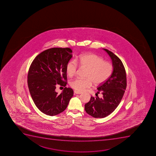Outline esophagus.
I'll return each instance as SVG.
<instances>
[{"instance_id": "esophagus-1", "label": "esophagus", "mask_w": 156, "mask_h": 156, "mask_svg": "<svg viewBox=\"0 0 156 156\" xmlns=\"http://www.w3.org/2000/svg\"><path fill=\"white\" fill-rule=\"evenodd\" d=\"M74 93L75 94H81V93H82V92H81V91H77V90H74Z\"/></svg>"}]
</instances>
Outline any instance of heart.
<instances>
[{"label": "heart", "instance_id": "obj_1", "mask_svg": "<svg viewBox=\"0 0 156 156\" xmlns=\"http://www.w3.org/2000/svg\"><path fill=\"white\" fill-rule=\"evenodd\" d=\"M78 64L87 68L85 77L77 78L71 81L70 85L78 91H83L92 86L103 83L109 78L112 73L113 66L111 62L104 61L103 58L96 54L87 53L77 57L75 60H71L66 66V73L69 77H72L77 73Z\"/></svg>", "mask_w": 156, "mask_h": 156}]
</instances>
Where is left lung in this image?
Listing matches in <instances>:
<instances>
[{
	"mask_svg": "<svg viewBox=\"0 0 156 156\" xmlns=\"http://www.w3.org/2000/svg\"><path fill=\"white\" fill-rule=\"evenodd\" d=\"M103 49L111 58L113 69L109 78L97 88L98 94L102 93L103 97H91L85 104V111L94 118H103L112 113L120 103L126 87V73L122 61L111 51Z\"/></svg>",
	"mask_w": 156,
	"mask_h": 156,
	"instance_id": "left-lung-1",
	"label": "left lung"
}]
</instances>
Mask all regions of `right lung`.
Here are the masks:
<instances>
[{"mask_svg": "<svg viewBox=\"0 0 156 156\" xmlns=\"http://www.w3.org/2000/svg\"><path fill=\"white\" fill-rule=\"evenodd\" d=\"M69 48H52L36 56L28 71L27 83L36 106L44 114L54 116L63 112L73 96V90L67 84L66 64L72 57ZM65 88L60 94L56 85Z\"/></svg>", "mask_w": 156, "mask_h": 156, "instance_id": "1", "label": "right lung"}]
</instances>
